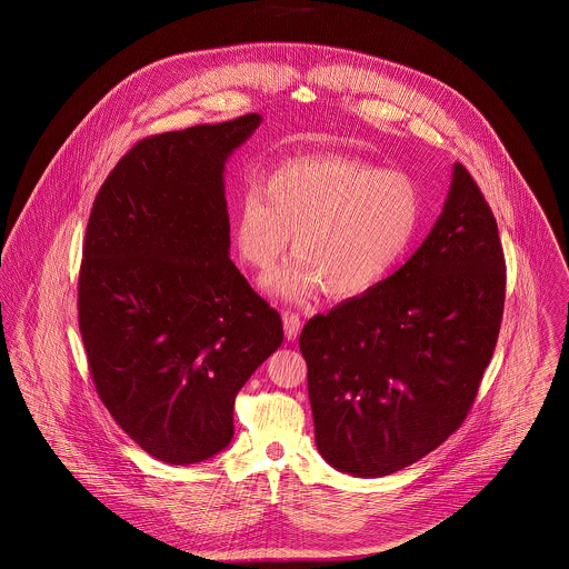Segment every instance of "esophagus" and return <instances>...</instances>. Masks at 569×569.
<instances>
[{"label": "esophagus", "instance_id": "esophagus-1", "mask_svg": "<svg viewBox=\"0 0 569 569\" xmlns=\"http://www.w3.org/2000/svg\"><path fill=\"white\" fill-rule=\"evenodd\" d=\"M282 326H284V339L296 341L302 330V320L296 313H284L282 316Z\"/></svg>", "mask_w": 569, "mask_h": 569}]
</instances>
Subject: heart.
Returning <instances> with one entry per match:
<instances>
[{"mask_svg": "<svg viewBox=\"0 0 569 569\" xmlns=\"http://www.w3.org/2000/svg\"><path fill=\"white\" fill-rule=\"evenodd\" d=\"M420 217V190L406 172L337 156L300 158L239 197L232 244L243 264L267 273L293 234L296 256L267 280V291L289 302L320 289L350 300L395 273Z\"/></svg>", "mask_w": 569, "mask_h": 569, "instance_id": "b5f03b06", "label": "heart"}]
</instances>
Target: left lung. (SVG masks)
<instances>
[{"instance_id":"obj_1","label":"left lung","mask_w":569,"mask_h":569,"mask_svg":"<svg viewBox=\"0 0 569 569\" xmlns=\"http://www.w3.org/2000/svg\"><path fill=\"white\" fill-rule=\"evenodd\" d=\"M503 291L495 217L467 168L453 163L442 212L406 264L302 328L326 462L383 478L440 447L476 401Z\"/></svg>"}]
</instances>
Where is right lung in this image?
<instances>
[{"label": "right lung", "mask_w": 569, "mask_h": 569, "mask_svg": "<svg viewBox=\"0 0 569 569\" xmlns=\"http://www.w3.org/2000/svg\"><path fill=\"white\" fill-rule=\"evenodd\" d=\"M247 113L138 142L87 223L79 325L93 386L149 456L188 467L234 436V399L282 322L230 260L226 163Z\"/></svg>", "instance_id": "add662e5"}]
</instances>
